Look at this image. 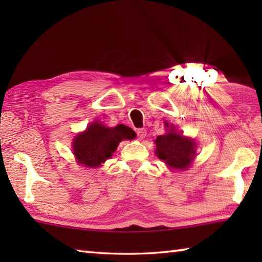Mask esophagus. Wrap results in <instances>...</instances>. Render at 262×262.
Segmentation results:
<instances>
[{
    "instance_id": "34e87169",
    "label": "esophagus",
    "mask_w": 262,
    "mask_h": 262,
    "mask_svg": "<svg viewBox=\"0 0 262 262\" xmlns=\"http://www.w3.org/2000/svg\"><path fill=\"white\" fill-rule=\"evenodd\" d=\"M136 134H137V137L141 140H143L145 136H147V129L145 128H140V129L136 130Z\"/></svg>"
}]
</instances>
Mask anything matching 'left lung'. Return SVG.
Masks as SVG:
<instances>
[{"label": "left lung", "mask_w": 262, "mask_h": 262, "mask_svg": "<svg viewBox=\"0 0 262 262\" xmlns=\"http://www.w3.org/2000/svg\"><path fill=\"white\" fill-rule=\"evenodd\" d=\"M166 127L168 123H166ZM156 154L162 161H165L168 166L184 170L187 168L190 162L196 156L195 143L193 140L178 134L172 125L168 133L156 137Z\"/></svg>", "instance_id": "obj_1"}]
</instances>
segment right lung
Segmentation results:
<instances>
[{"mask_svg":"<svg viewBox=\"0 0 262 262\" xmlns=\"http://www.w3.org/2000/svg\"><path fill=\"white\" fill-rule=\"evenodd\" d=\"M134 135L135 132L125 125L108 128L103 123L94 122L85 132L75 137L74 155L84 166H99L112 156L122 140H130Z\"/></svg>","mask_w":262,"mask_h":262,"instance_id":"1","label":"right lung"}]
</instances>
